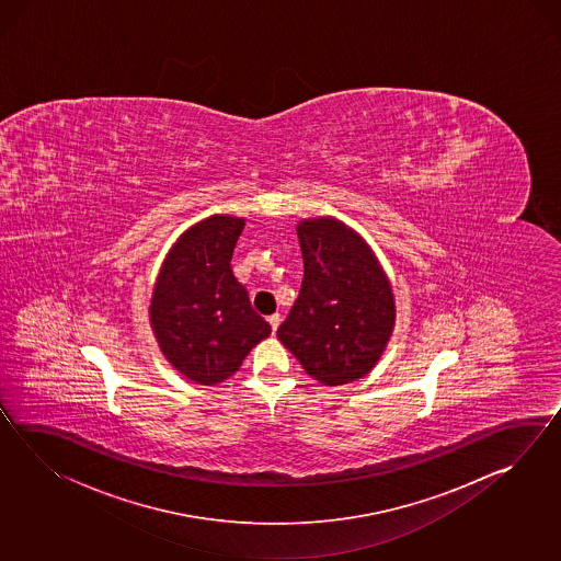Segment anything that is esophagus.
<instances>
[{
  "label": "esophagus",
  "mask_w": 561,
  "mask_h": 561,
  "mask_svg": "<svg viewBox=\"0 0 561 561\" xmlns=\"http://www.w3.org/2000/svg\"><path fill=\"white\" fill-rule=\"evenodd\" d=\"M267 322H270V325H272V330H277L279 328V322H282V316L279 313H272L270 318H267Z\"/></svg>",
  "instance_id": "obj_1"
}]
</instances>
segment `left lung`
<instances>
[{"label":"left lung","mask_w":561,"mask_h":561,"mask_svg":"<svg viewBox=\"0 0 561 561\" xmlns=\"http://www.w3.org/2000/svg\"><path fill=\"white\" fill-rule=\"evenodd\" d=\"M304 279L277 337L325 387L370 373L394 325L387 275L358 233L336 219L298 227Z\"/></svg>","instance_id":"1"}]
</instances>
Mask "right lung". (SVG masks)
Instances as JSON below:
<instances>
[{
  "label": "right lung",
  "mask_w": 561,
  "mask_h": 561,
  "mask_svg": "<svg viewBox=\"0 0 561 561\" xmlns=\"http://www.w3.org/2000/svg\"><path fill=\"white\" fill-rule=\"evenodd\" d=\"M243 219L213 215L191 227L164 260L150 304L162 354L188 380L215 387L227 380L272 325L251 308L231 270Z\"/></svg>",
  "instance_id": "add662e5"
}]
</instances>
